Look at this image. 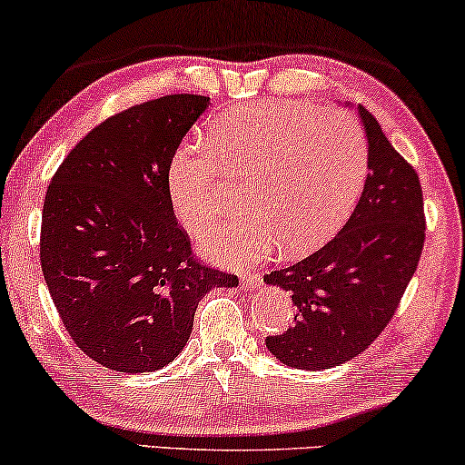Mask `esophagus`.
I'll list each match as a JSON object with an SVG mask.
<instances>
[{
    "label": "esophagus",
    "instance_id": "1",
    "mask_svg": "<svg viewBox=\"0 0 465 465\" xmlns=\"http://www.w3.org/2000/svg\"><path fill=\"white\" fill-rule=\"evenodd\" d=\"M261 275H243V288L247 291H254V288L261 286Z\"/></svg>",
    "mask_w": 465,
    "mask_h": 465
}]
</instances>
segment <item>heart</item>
<instances>
[{"mask_svg":"<svg viewBox=\"0 0 465 465\" xmlns=\"http://www.w3.org/2000/svg\"><path fill=\"white\" fill-rule=\"evenodd\" d=\"M211 149L183 143L166 173L179 224L198 234L226 207L218 162L228 174H254L247 207L201 239L215 261L241 267L284 243L288 254L316 250L340 231L363 192L370 152L351 114L292 102H254L218 119Z\"/></svg>","mask_w":465,"mask_h":465,"instance_id":"1","label":"heart"}]
</instances>
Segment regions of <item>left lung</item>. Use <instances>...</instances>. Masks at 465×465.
Segmentation results:
<instances>
[{
	"label": "left lung",
	"instance_id": "8db88e82",
	"mask_svg": "<svg viewBox=\"0 0 465 465\" xmlns=\"http://www.w3.org/2000/svg\"><path fill=\"white\" fill-rule=\"evenodd\" d=\"M357 111L370 171L351 220L312 256L264 275L297 305L292 327L267 337L269 352L294 370H331L363 352L393 318L423 252L419 174L373 114Z\"/></svg>",
	"mask_w": 465,
	"mask_h": 465
}]
</instances>
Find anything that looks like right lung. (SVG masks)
Segmentation results:
<instances>
[{"label": "right lung", "mask_w": 465, "mask_h": 465, "mask_svg": "<svg viewBox=\"0 0 465 465\" xmlns=\"http://www.w3.org/2000/svg\"><path fill=\"white\" fill-rule=\"evenodd\" d=\"M207 95L174 94L113 114L76 144L42 207L40 262L64 327L113 371H155L190 340L194 313L237 275L192 256L166 173Z\"/></svg>", "instance_id": "right-lung-1"}]
</instances>
